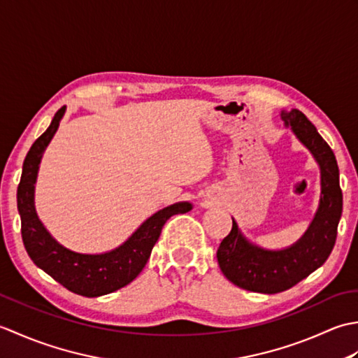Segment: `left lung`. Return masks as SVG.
<instances>
[{
	"label": "left lung",
	"instance_id": "left-lung-1",
	"mask_svg": "<svg viewBox=\"0 0 358 358\" xmlns=\"http://www.w3.org/2000/svg\"><path fill=\"white\" fill-rule=\"evenodd\" d=\"M281 120L285 126H291L296 138L305 144L320 166V204L305 235L281 250L263 249L250 243L232 218V229L220 243L217 260L231 283L250 292H283L320 268L336 245L343 209L338 166L329 144L299 109L281 110Z\"/></svg>",
	"mask_w": 358,
	"mask_h": 358
}]
</instances>
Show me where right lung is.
<instances>
[{
    "instance_id": "1",
    "label": "right lung",
    "mask_w": 358,
    "mask_h": 358,
    "mask_svg": "<svg viewBox=\"0 0 358 358\" xmlns=\"http://www.w3.org/2000/svg\"><path fill=\"white\" fill-rule=\"evenodd\" d=\"M66 106L53 117L50 126L27 152L17 191L21 217V237L32 262L71 292L85 296H100L118 291L131 283L148 263L152 248L172 215L192 209L189 201L171 204L149 217L123 245L104 254H78L59 245L36 215L34 194L38 167L43 152L55 135Z\"/></svg>"
}]
</instances>
